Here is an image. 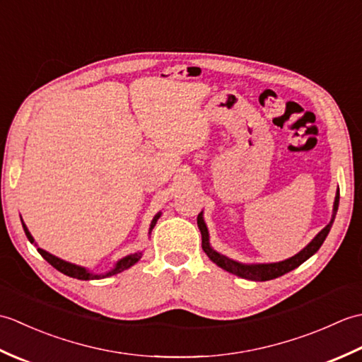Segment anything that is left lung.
<instances>
[{
	"mask_svg": "<svg viewBox=\"0 0 362 362\" xmlns=\"http://www.w3.org/2000/svg\"><path fill=\"white\" fill-rule=\"evenodd\" d=\"M337 206H339V188H337L334 204H333V214H332V219H329L328 224L322 228L316 236L313 238V241L306 245V247H303L298 253H296L294 257L279 261V263L245 264V263H240V261L228 258L226 255H222V253L214 250L210 244V233H209V228H206V224L204 221V211L199 213V216H197V227H199V230H201V235H202V249L206 253V257H209L214 264L219 266L221 269H224V271H227L230 274L241 276V279L252 280V281H267V280L279 279V276L291 272L292 269H296L302 263H305L306 259L311 258L314 253L320 249V245L324 244L325 238L329 233V230H332V226H333L336 213H337Z\"/></svg>",
	"mask_w": 362,
	"mask_h": 362,
	"instance_id": "left-lung-1",
	"label": "left lung"
}]
</instances>
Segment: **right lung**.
I'll list each match as a JSON object with an SVG mask.
<instances>
[{
	"label": "right lung",
	"mask_w": 362,
	"mask_h": 362,
	"mask_svg": "<svg viewBox=\"0 0 362 362\" xmlns=\"http://www.w3.org/2000/svg\"><path fill=\"white\" fill-rule=\"evenodd\" d=\"M160 216H161V211H158V213L156 214V216H153V219L151 221L149 235H151V232H152V228L156 227V224H157V221H158ZM21 224H23V230H25V233H26V236H28V240H29L30 243H33L34 245H37V243L34 241L33 235H30V232L28 230L25 222H23V219H21ZM37 250H38V253H40V255H42L46 261H48V263H49L52 267H56L59 272H62V274H65V275H68V276H73V279H78V280H99V279H105V276L117 275V274H119V272H122V271H126V269L132 267L134 264H136L138 261H140V258L143 257V252L130 253V255H126V257H122L121 259H118L117 263H115V266L110 269V271H107V272H104V274H95V272L88 271L87 267L73 264V263H70V261H65V259H62V258L52 255V253L40 249V247H38V245H37Z\"/></svg>",
	"instance_id": "add662e5"
}]
</instances>
